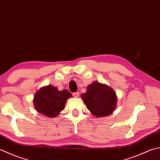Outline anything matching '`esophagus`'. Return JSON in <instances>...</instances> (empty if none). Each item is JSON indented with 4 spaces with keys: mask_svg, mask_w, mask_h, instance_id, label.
<instances>
[{
    "mask_svg": "<svg viewBox=\"0 0 160 160\" xmlns=\"http://www.w3.org/2000/svg\"><path fill=\"white\" fill-rule=\"evenodd\" d=\"M79 95H80L79 92H74V93H73V96L74 97H76V98H77V97L79 96Z\"/></svg>",
    "mask_w": 160,
    "mask_h": 160,
    "instance_id": "34e87169",
    "label": "esophagus"
}]
</instances>
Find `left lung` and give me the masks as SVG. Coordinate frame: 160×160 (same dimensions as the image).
<instances>
[{
	"label": "left lung",
	"mask_w": 160,
	"mask_h": 160,
	"mask_svg": "<svg viewBox=\"0 0 160 160\" xmlns=\"http://www.w3.org/2000/svg\"><path fill=\"white\" fill-rule=\"evenodd\" d=\"M87 109L97 117L112 114L117 106L114 91L105 84L94 82L87 87L86 93L81 96Z\"/></svg>",
	"instance_id": "obj_1"
}]
</instances>
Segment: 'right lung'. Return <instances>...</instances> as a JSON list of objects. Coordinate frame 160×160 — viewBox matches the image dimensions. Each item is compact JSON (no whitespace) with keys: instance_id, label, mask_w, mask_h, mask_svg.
Returning <instances> with one entry per match:
<instances>
[{"instance_id":"1","label":"right lung","mask_w":160,"mask_h":160,"mask_svg":"<svg viewBox=\"0 0 160 160\" xmlns=\"http://www.w3.org/2000/svg\"><path fill=\"white\" fill-rule=\"evenodd\" d=\"M71 96L68 90L59 91L57 87L48 85L37 91L33 103L39 113L48 117H54L63 110L67 100Z\"/></svg>"}]
</instances>
